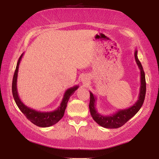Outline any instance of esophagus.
<instances>
[{"label": "esophagus", "instance_id": "obj_1", "mask_svg": "<svg viewBox=\"0 0 159 159\" xmlns=\"http://www.w3.org/2000/svg\"><path fill=\"white\" fill-rule=\"evenodd\" d=\"M82 82H83V83H87V82L89 81L88 77H82Z\"/></svg>", "mask_w": 159, "mask_h": 159}]
</instances>
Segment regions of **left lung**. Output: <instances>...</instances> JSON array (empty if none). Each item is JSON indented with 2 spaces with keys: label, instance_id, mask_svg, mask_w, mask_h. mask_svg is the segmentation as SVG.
Segmentation results:
<instances>
[{
  "label": "left lung",
  "instance_id": "8db88e82",
  "mask_svg": "<svg viewBox=\"0 0 159 159\" xmlns=\"http://www.w3.org/2000/svg\"><path fill=\"white\" fill-rule=\"evenodd\" d=\"M134 58L140 71V87L138 100L132 106L125 109L118 110L111 114L106 115V116L101 115L97 111L96 108H95L97 98L90 91V100L89 108H90V114L95 122L101 127L108 128V129H116V128L120 127L132 118L142 107L145 100V92H146V82H145V72L143 71L142 64L138 58L137 49L134 51Z\"/></svg>",
  "mask_w": 159,
  "mask_h": 159
}]
</instances>
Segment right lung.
Returning <instances> with one entry per match:
<instances>
[{"label": "right lung", "mask_w": 159, "mask_h": 159, "mask_svg": "<svg viewBox=\"0 0 159 159\" xmlns=\"http://www.w3.org/2000/svg\"><path fill=\"white\" fill-rule=\"evenodd\" d=\"M23 55L24 53L21 54L19 58L18 62H17L16 64V70H15L14 75V77H13L12 93L14 101L21 111L25 115V116L32 123L40 127H51V126H53L57 123L64 116L69 98L77 90L79 86L75 85L71 87V88L67 89L65 91L62 101L61 102L60 106L57 108V109L52 111H36L35 109H33V108L28 107L27 106H26L21 101L20 98L19 96L18 91H17V77H18L19 67Z\"/></svg>", "instance_id": "add662e5"}]
</instances>
